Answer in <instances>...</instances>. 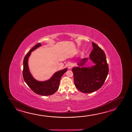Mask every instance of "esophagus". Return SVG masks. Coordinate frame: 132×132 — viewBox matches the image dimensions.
Masks as SVG:
<instances>
[{"label":"esophagus","mask_w":132,"mask_h":132,"mask_svg":"<svg viewBox=\"0 0 132 132\" xmlns=\"http://www.w3.org/2000/svg\"><path fill=\"white\" fill-rule=\"evenodd\" d=\"M73 64L71 63H69L68 64V65H67L68 68L69 69H71L72 67H73Z\"/></svg>","instance_id":"1"}]
</instances>
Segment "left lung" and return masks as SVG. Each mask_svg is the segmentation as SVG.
<instances>
[{"mask_svg": "<svg viewBox=\"0 0 132 132\" xmlns=\"http://www.w3.org/2000/svg\"><path fill=\"white\" fill-rule=\"evenodd\" d=\"M92 44L93 49L89 57L81 59L77 63L78 66L72 69L76 87L84 93L98 90L104 84L109 74V66L104 51L94 43L92 42ZM88 59L95 65L84 67Z\"/></svg>", "mask_w": 132, "mask_h": 132, "instance_id": "1", "label": "left lung"}]
</instances>
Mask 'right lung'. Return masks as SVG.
I'll list each match as a JSON object with an SVG mask.
<instances>
[{
    "instance_id": "right-lung-1",
    "label": "right lung",
    "mask_w": 132,
    "mask_h": 132,
    "mask_svg": "<svg viewBox=\"0 0 132 132\" xmlns=\"http://www.w3.org/2000/svg\"><path fill=\"white\" fill-rule=\"evenodd\" d=\"M41 46V43L36 44L28 52L24 57L23 61V76L26 83L33 91L38 95L48 96L53 95L57 90L61 78L67 71V68L56 72L50 78L45 81H38L35 79L30 71L28 60L31 52Z\"/></svg>"
}]
</instances>
